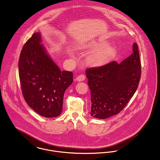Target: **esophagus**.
<instances>
[{
	"label": "esophagus",
	"instance_id": "34e87169",
	"mask_svg": "<svg viewBox=\"0 0 160 160\" xmlns=\"http://www.w3.org/2000/svg\"><path fill=\"white\" fill-rule=\"evenodd\" d=\"M85 75L83 74H81V75H78V77H77L76 80L78 82H82L83 80H85Z\"/></svg>",
	"mask_w": 160,
	"mask_h": 160
}]
</instances>
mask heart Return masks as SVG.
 I'll return each instance as SVG.
<instances>
[{"label":"heart","instance_id":"obj_1","mask_svg":"<svg viewBox=\"0 0 160 160\" xmlns=\"http://www.w3.org/2000/svg\"><path fill=\"white\" fill-rule=\"evenodd\" d=\"M106 42H100L88 46L94 52L89 57V63L94 66H101L109 62L116 54L117 49L113 47H108Z\"/></svg>","mask_w":160,"mask_h":160}]
</instances>
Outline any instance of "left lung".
Wrapping results in <instances>:
<instances>
[{
  "mask_svg": "<svg viewBox=\"0 0 160 160\" xmlns=\"http://www.w3.org/2000/svg\"><path fill=\"white\" fill-rule=\"evenodd\" d=\"M132 51L120 63L112 61L86 70L91 90V115L94 118L105 119L118 113L137 91L141 74L137 43H133Z\"/></svg>",
  "mask_w": 160,
  "mask_h": 160,
  "instance_id": "8db88e82",
  "label": "left lung"
}]
</instances>
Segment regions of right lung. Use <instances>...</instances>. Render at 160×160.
<instances>
[{"label":"right lung","mask_w":160,"mask_h":160,"mask_svg":"<svg viewBox=\"0 0 160 160\" xmlns=\"http://www.w3.org/2000/svg\"><path fill=\"white\" fill-rule=\"evenodd\" d=\"M34 32L23 45L19 60V74L25 100L42 117L52 118L62 111L63 95L73 82L72 72L61 71L41 45Z\"/></svg>","instance_id":"add662e5"}]
</instances>
